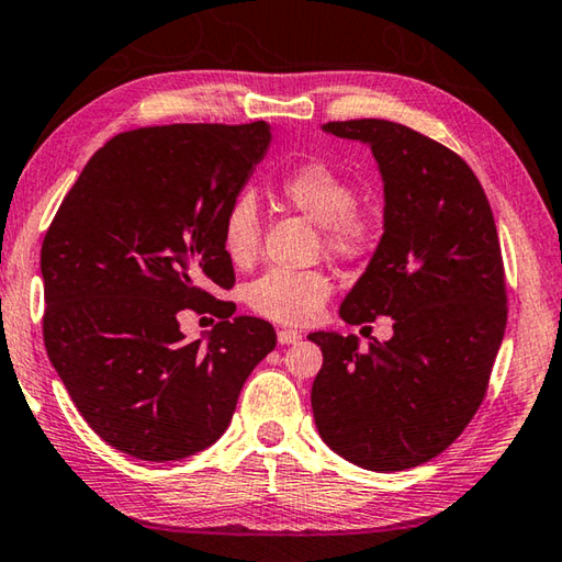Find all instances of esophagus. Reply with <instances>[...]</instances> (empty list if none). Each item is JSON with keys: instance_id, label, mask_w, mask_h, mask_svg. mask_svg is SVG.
<instances>
[{"instance_id": "esophagus-1", "label": "esophagus", "mask_w": 562, "mask_h": 562, "mask_svg": "<svg viewBox=\"0 0 562 562\" xmlns=\"http://www.w3.org/2000/svg\"><path fill=\"white\" fill-rule=\"evenodd\" d=\"M279 345H293V342H299L301 340V333L299 330H279Z\"/></svg>"}]
</instances>
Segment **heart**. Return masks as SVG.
Returning a JSON list of instances; mask_svg holds the SVG:
<instances>
[{"label": "heart", "instance_id": "b5f03b06", "mask_svg": "<svg viewBox=\"0 0 562 562\" xmlns=\"http://www.w3.org/2000/svg\"><path fill=\"white\" fill-rule=\"evenodd\" d=\"M279 193L291 207L317 222L323 249L337 261L364 259L374 245V220L357 205V188L345 173L321 158L291 166L279 178ZM220 245L235 267H249L259 251V210L241 193L220 222ZM333 293L323 271L269 269L247 285V305L281 325H305L321 313Z\"/></svg>", "mask_w": 562, "mask_h": 562}]
</instances>
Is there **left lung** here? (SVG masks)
Returning <instances> with one entry per match:
<instances>
[{"label": "left lung", "instance_id": "left-lung-1", "mask_svg": "<svg viewBox=\"0 0 562 562\" xmlns=\"http://www.w3.org/2000/svg\"><path fill=\"white\" fill-rule=\"evenodd\" d=\"M323 130L372 146L386 200L384 235L340 315H389L394 337L359 352L355 335H308L323 349L315 426L359 468L411 470L458 440L490 386L509 311L499 235L477 176L448 146L386 120Z\"/></svg>", "mask_w": 562, "mask_h": 562}]
</instances>
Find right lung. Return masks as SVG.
Instances as JSON below:
<instances>
[{
  "instance_id": "1",
  "label": "right lung",
  "mask_w": 562,
  "mask_h": 562,
  "mask_svg": "<svg viewBox=\"0 0 562 562\" xmlns=\"http://www.w3.org/2000/svg\"><path fill=\"white\" fill-rule=\"evenodd\" d=\"M267 122L122 132L82 168L41 247L44 342L72 404L132 458L168 462L227 430L251 369L277 347L271 323L213 289L235 269L220 222L267 146ZM221 317L186 344L177 313Z\"/></svg>"
}]
</instances>
